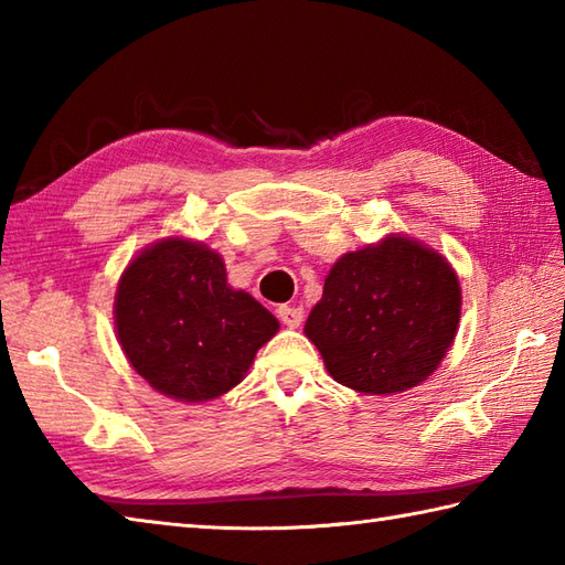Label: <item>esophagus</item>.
<instances>
[{
  "label": "esophagus",
  "instance_id": "34e87169",
  "mask_svg": "<svg viewBox=\"0 0 565 565\" xmlns=\"http://www.w3.org/2000/svg\"><path fill=\"white\" fill-rule=\"evenodd\" d=\"M276 313H279V320L284 322L286 328H298L303 322V310L296 308V306H279Z\"/></svg>",
  "mask_w": 565,
  "mask_h": 565
}]
</instances>
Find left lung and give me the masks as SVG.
I'll return each instance as SVG.
<instances>
[{
    "label": "left lung",
    "mask_w": 565,
    "mask_h": 565,
    "mask_svg": "<svg viewBox=\"0 0 565 565\" xmlns=\"http://www.w3.org/2000/svg\"><path fill=\"white\" fill-rule=\"evenodd\" d=\"M461 316L449 262L401 235L334 262L306 334L330 376L359 393L417 386L447 354Z\"/></svg>",
    "instance_id": "8db88e82"
}]
</instances>
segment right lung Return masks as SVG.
Masks as SVG:
<instances>
[{
  "label": "right lung",
  "instance_id": "obj_1",
  "mask_svg": "<svg viewBox=\"0 0 565 565\" xmlns=\"http://www.w3.org/2000/svg\"><path fill=\"white\" fill-rule=\"evenodd\" d=\"M114 313L128 362L152 388L186 403L237 386L279 330L267 308L227 286L221 255L182 237L128 264Z\"/></svg>",
  "mask_w": 565,
  "mask_h": 565
}]
</instances>
